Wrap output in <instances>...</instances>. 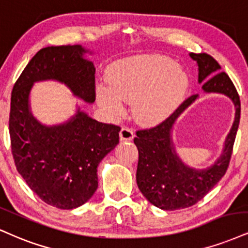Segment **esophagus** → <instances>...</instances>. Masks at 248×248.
I'll use <instances>...</instances> for the list:
<instances>
[{
	"label": "esophagus",
	"instance_id": "esophagus-1",
	"mask_svg": "<svg viewBox=\"0 0 248 248\" xmlns=\"http://www.w3.org/2000/svg\"><path fill=\"white\" fill-rule=\"evenodd\" d=\"M119 135H120L121 141H132L134 139L133 129H130V128L128 127H122Z\"/></svg>",
	"mask_w": 248,
	"mask_h": 248
}]
</instances>
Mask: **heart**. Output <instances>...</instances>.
Instances as JSON below:
<instances>
[{
    "instance_id": "b5f03b06",
    "label": "heart",
    "mask_w": 248,
    "mask_h": 248,
    "mask_svg": "<svg viewBox=\"0 0 248 248\" xmlns=\"http://www.w3.org/2000/svg\"><path fill=\"white\" fill-rule=\"evenodd\" d=\"M108 85H99V103L119 115L124 101H132L133 115L142 124L168 119L183 101L189 80L183 67L163 55H135L118 61L108 74Z\"/></svg>"
}]
</instances>
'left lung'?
I'll return each instance as SVG.
<instances>
[{"mask_svg":"<svg viewBox=\"0 0 248 248\" xmlns=\"http://www.w3.org/2000/svg\"><path fill=\"white\" fill-rule=\"evenodd\" d=\"M199 71V84L204 93H220L234 105V120L225 137L223 150L215 162L205 169H195L183 162L173 142V129L181 114L199 99L188 98L166 121L151 129L139 130L134 143L139 150L136 183L144 198L163 210H177L194 205L203 199L229 166L232 148L240 120V100L233 83L220 73L218 62L205 53H190Z\"/></svg>","mask_w":248,"mask_h":248,"instance_id":"8db88e82","label":"left lung"}]
</instances>
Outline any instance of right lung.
Here are the masks:
<instances>
[{
  "label": "right lung",
  "mask_w": 248,
  "mask_h": 248,
  "mask_svg": "<svg viewBox=\"0 0 248 248\" xmlns=\"http://www.w3.org/2000/svg\"><path fill=\"white\" fill-rule=\"evenodd\" d=\"M80 45L40 49L17 79L11 93L9 132L15 164L33 193L59 209H74L98 188L97 168L119 143L120 127L94 120L76 104L68 120L45 124L31 109L35 83L55 80L75 97L94 103L93 62Z\"/></svg>",
  "instance_id": "1"
}]
</instances>
